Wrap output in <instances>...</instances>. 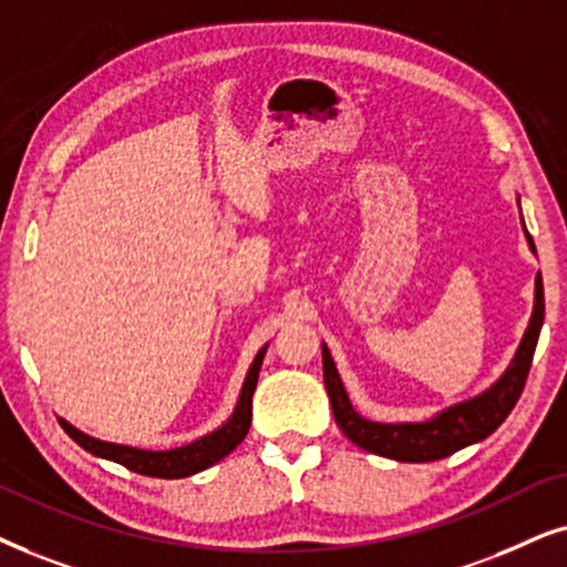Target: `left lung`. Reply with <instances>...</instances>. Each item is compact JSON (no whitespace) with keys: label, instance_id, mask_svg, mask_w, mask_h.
<instances>
[{"label":"left lung","instance_id":"1","mask_svg":"<svg viewBox=\"0 0 567 567\" xmlns=\"http://www.w3.org/2000/svg\"><path fill=\"white\" fill-rule=\"evenodd\" d=\"M526 238H529V246L534 248L529 233H526ZM542 321H545V288H542V275H537L529 329H526L524 339H520L516 358H513L508 371L501 375V381L493 383L485 394L474 396L470 402L449 406L446 412H441L433 420L399 422V425L371 422L352 410L342 381H339L334 360H331L327 344H323V383H327L331 412H334L339 430L350 437L354 446L371 451V454L396 458V462H437V458L456 454L458 449L472 446V443L495 433L501 427V422L508 417L513 406H516L520 391H524V383L529 379Z\"/></svg>","mask_w":567,"mask_h":567}]
</instances>
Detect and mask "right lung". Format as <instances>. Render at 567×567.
I'll return each instance as SVG.
<instances>
[{"label":"right lung","instance_id":"obj_1","mask_svg":"<svg viewBox=\"0 0 567 567\" xmlns=\"http://www.w3.org/2000/svg\"><path fill=\"white\" fill-rule=\"evenodd\" d=\"M264 352L267 347H261L259 354H256L251 368H248V375L244 381V389H240V399L233 417L225 422L223 427H217L215 433H209L199 441L188 443V446L173 449V451H142L132 446H118V443H105L97 441V437H90L80 433L78 427H72L66 420H59V425L66 430V435L72 437L74 443H80L82 449L90 451V454L111 458L126 470L145 474V477H161V480H181L192 477V474L207 470L230 454L233 449L244 441L248 427H251V399L256 391V381H259V368L264 360Z\"/></svg>","mask_w":567,"mask_h":567}]
</instances>
